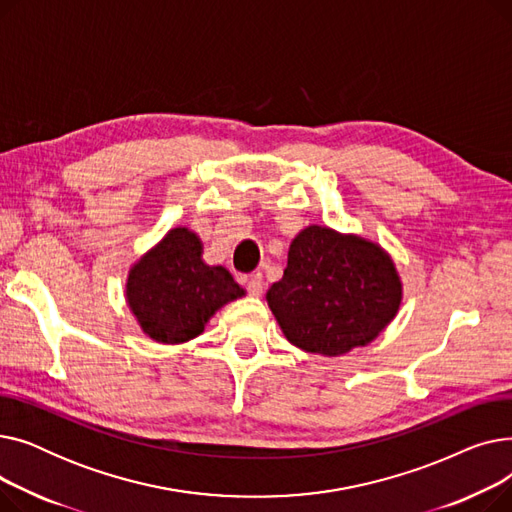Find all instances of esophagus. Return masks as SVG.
Returning a JSON list of instances; mask_svg holds the SVG:
<instances>
[{
    "instance_id": "34e87169",
    "label": "esophagus",
    "mask_w": 512,
    "mask_h": 512,
    "mask_svg": "<svg viewBox=\"0 0 512 512\" xmlns=\"http://www.w3.org/2000/svg\"><path fill=\"white\" fill-rule=\"evenodd\" d=\"M263 286H265V282H263V274H261V272L251 274V278H249V282H247L249 294H253V297H259V294L263 292Z\"/></svg>"
}]
</instances>
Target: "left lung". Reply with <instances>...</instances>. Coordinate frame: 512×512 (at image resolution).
Wrapping results in <instances>:
<instances>
[{"instance_id":"1","label":"left lung","mask_w":512,"mask_h":512,"mask_svg":"<svg viewBox=\"0 0 512 512\" xmlns=\"http://www.w3.org/2000/svg\"><path fill=\"white\" fill-rule=\"evenodd\" d=\"M265 299L290 344L340 357L382 334L400 309L402 282L378 242L313 224L290 242L284 276Z\"/></svg>"}]
</instances>
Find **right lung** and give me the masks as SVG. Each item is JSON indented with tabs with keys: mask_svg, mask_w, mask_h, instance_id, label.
I'll list each match as a JSON object with an SVG mask.
<instances>
[{
	"mask_svg": "<svg viewBox=\"0 0 512 512\" xmlns=\"http://www.w3.org/2000/svg\"><path fill=\"white\" fill-rule=\"evenodd\" d=\"M242 290L222 265L203 261L201 238L172 228L130 267L126 303L141 330L155 342L182 344L197 338L207 321Z\"/></svg>",
	"mask_w": 512,
	"mask_h": 512,
	"instance_id": "right-lung-1",
	"label": "right lung"
}]
</instances>
